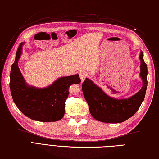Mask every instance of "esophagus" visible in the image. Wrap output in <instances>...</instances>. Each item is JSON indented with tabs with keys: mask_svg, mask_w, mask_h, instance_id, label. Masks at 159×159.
I'll list each match as a JSON object with an SVG mask.
<instances>
[{
	"mask_svg": "<svg viewBox=\"0 0 159 159\" xmlns=\"http://www.w3.org/2000/svg\"><path fill=\"white\" fill-rule=\"evenodd\" d=\"M79 76H80V79H81V81L83 82V81H84V80H85V79L87 78V73H85V72H80V73L79 74Z\"/></svg>",
	"mask_w": 159,
	"mask_h": 159,
	"instance_id": "esophagus-1",
	"label": "esophagus"
}]
</instances>
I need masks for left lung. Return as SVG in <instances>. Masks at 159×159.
Listing matches in <instances>:
<instances>
[{"instance_id": "left-lung-1", "label": "left lung", "mask_w": 159, "mask_h": 159, "mask_svg": "<svg viewBox=\"0 0 159 159\" xmlns=\"http://www.w3.org/2000/svg\"><path fill=\"white\" fill-rule=\"evenodd\" d=\"M141 60L140 76L143 87L139 92L128 99H115L108 96L99 87L88 79L82 84L84 97L89 105L90 113L98 121L106 123H120L129 119L139 110L146 95L148 80V68L144 62L143 52Z\"/></svg>"}]
</instances>
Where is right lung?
Returning <instances> with one entry per match:
<instances>
[{
  "label": "right lung",
  "mask_w": 159,
  "mask_h": 159,
  "mask_svg": "<svg viewBox=\"0 0 159 159\" xmlns=\"http://www.w3.org/2000/svg\"><path fill=\"white\" fill-rule=\"evenodd\" d=\"M22 42L16 54L10 72V89L13 102L20 111L31 120L39 121H56L65 113V102L69 87L81 81L79 74L59 79L47 88L36 89L26 85L18 66L22 53Z\"/></svg>",
  "instance_id": "add662e5"
}]
</instances>
